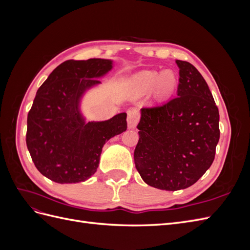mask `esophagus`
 I'll list each match as a JSON object with an SVG mask.
<instances>
[{
  "label": "esophagus",
  "instance_id": "esophagus-1",
  "mask_svg": "<svg viewBox=\"0 0 250 250\" xmlns=\"http://www.w3.org/2000/svg\"><path fill=\"white\" fill-rule=\"evenodd\" d=\"M139 122V113L137 110L131 109V110H128L127 112V123H128V128H130V129H133L137 126Z\"/></svg>",
  "mask_w": 250,
  "mask_h": 250
}]
</instances>
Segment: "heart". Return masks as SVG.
I'll return each mask as SVG.
<instances>
[{"label":"heart","mask_w":250,"mask_h":250,"mask_svg":"<svg viewBox=\"0 0 250 250\" xmlns=\"http://www.w3.org/2000/svg\"><path fill=\"white\" fill-rule=\"evenodd\" d=\"M177 86V77L171 70L163 72L142 71L130 80V87L138 96H145L152 90L157 99L169 98Z\"/></svg>","instance_id":"heart-1"}]
</instances>
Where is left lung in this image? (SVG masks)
<instances>
[{"instance_id":"left-lung-1","label":"left lung","mask_w":250,"mask_h":250,"mask_svg":"<svg viewBox=\"0 0 250 250\" xmlns=\"http://www.w3.org/2000/svg\"><path fill=\"white\" fill-rule=\"evenodd\" d=\"M176 97L141 109L134 164L150 187L177 191L194 185L213 164L220 138L219 110L196 67L176 60Z\"/></svg>"}]
</instances>
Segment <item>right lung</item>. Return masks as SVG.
<instances>
[{"label":"right lung","instance_id":"1","mask_svg":"<svg viewBox=\"0 0 250 250\" xmlns=\"http://www.w3.org/2000/svg\"><path fill=\"white\" fill-rule=\"evenodd\" d=\"M113 67V60H66L39 88L27 119V147L43 176L58 184H76L97 171L102 148L126 131V112L90 121L82 112L88 90Z\"/></svg>","mask_w":250,"mask_h":250}]
</instances>
